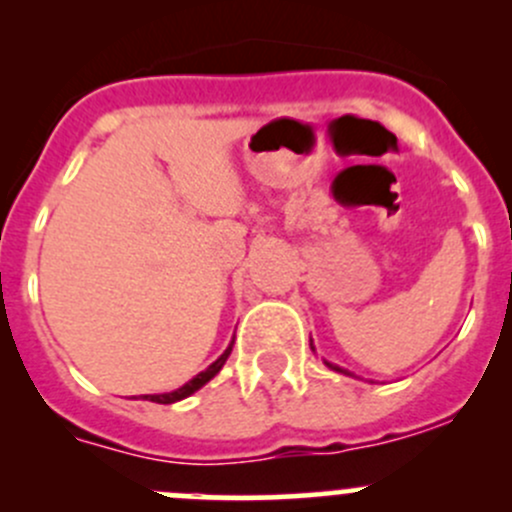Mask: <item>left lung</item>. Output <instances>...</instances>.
<instances>
[{"label": "left lung", "mask_w": 512, "mask_h": 512, "mask_svg": "<svg viewBox=\"0 0 512 512\" xmlns=\"http://www.w3.org/2000/svg\"><path fill=\"white\" fill-rule=\"evenodd\" d=\"M309 347H312V339H309ZM312 352H314V347H312ZM324 364H327V366H329V369H332V371H339V374H347V376H354V374H352V371L342 369V366L332 364V361H327V359H324Z\"/></svg>", "instance_id": "obj_1"}]
</instances>
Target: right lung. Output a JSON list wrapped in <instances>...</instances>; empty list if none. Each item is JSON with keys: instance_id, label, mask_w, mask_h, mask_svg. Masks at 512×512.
I'll use <instances>...</instances> for the list:
<instances>
[{"instance_id": "add662e5", "label": "right lung", "mask_w": 512, "mask_h": 512, "mask_svg": "<svg viewBox=\"0 0 512 512\" xmlns=\"http://www.w3.org/2000/svg\"><path fill=\"white\" fill-rule=\"evenodd\" d=\"M232 344H235V339H232L230 344H227V349L223 354L218 356V359L213 361V364L208 366V369L205 371H200V374H195L193 379L188 381V384H183L180 386V389H175V391H168V394H143L141 399L143 401H153V404H175V401H183V399H188L190 394H195V391L198 389H203L205 384H208L210 379H213V376H218V371L223 369L225 366V361H227V356H230V352H232Z\"/></svg>"}]
</instances>
